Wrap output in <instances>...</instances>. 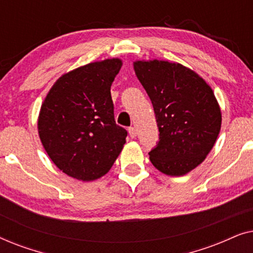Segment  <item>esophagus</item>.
Here are the masks:
<instances>
[{
	"label": "esophagus",
	"instance_id": "1",
	"mask_svg": "<svg viewBox=\"0 0 253 253\" xmlns=\"http://www.w3.org/2000/svg\"><path fill=\"white\" fill-rule=\"evenodd\" d=\"M129 134H130L131 138H136V136H137V130H136V127H134V126H130V127H129Z\"/></svg>",
	"mask_w": 253,
	"mask_h": 253
}]
</instances>
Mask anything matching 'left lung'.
Instances as JSON below:
<instances>
[{
	"label": "left lung",
	"instance_id": "left-lung-1",
	"mask_svg": "<svg viewBox=\"0 0 253 253\" xmlns=\"http://www.w3.org/2000/svg\"><path fill=\"white\" fill-rule=\"evenodd\" d=\"M134 71L150 96L159 141L150 153L155 168L183 176L205 160L221 129L212 88L195 71L167 61H136Z\"/></svg>",
	"mask_w": 253,
	"mask_h": 253
}]
</instances>
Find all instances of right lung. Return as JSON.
Segmentation results:
<instances>
[{
  "label": "right lung",
  "instance_id": "add662e5",
  "mask_svg": "<svg viewBox=\"0 0 253 253\" xmlns=\"http://www.w3.org/2000/svg\"><path fill=\"white\" fill-rule=\"evenodd\" d=\"M120 58L86 64L56 81L41 106L38 130L51 161L64 174L88 182L106 175L127 136L114 119L110 94Z\"/></svg>",
  "mask_w": 253,
  "mask_h": 253
}]
</instances>
